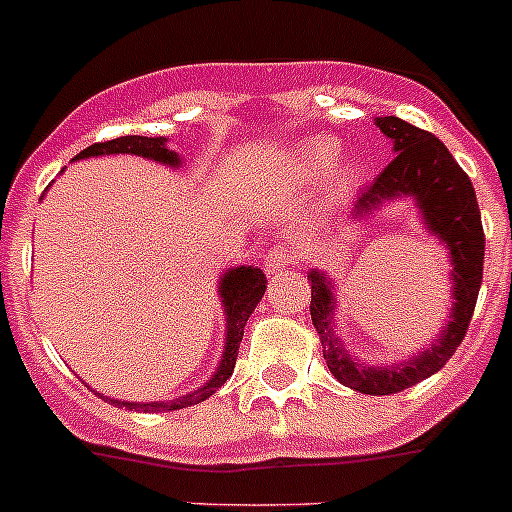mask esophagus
I'll use <instances>...</instances> for the list:
<instances>
[{
	"label": "esophagus",
	"instance_id": "esophagus-1",
	"mask_svg": "<svg viewBox=\"0 0 512 512\" xmlns=\"http://www.w3.org/2000/svg\"><path fill=\"white\" fill-rule=\"evenodd\" d=\"M297 261V251L289 243H279V246H271L269 251L264 253V266L269 274H279L287 266H292Z\"/></svg>",
	"mask_w": 512,
	"mask_h": 512
}]
</instances>
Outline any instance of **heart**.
<instances>
[{"mask_svg": "<svg viewBox=\"0 0 512 512\" xmlns=\"http://www.w3.org/2000/svg\"><path fill=\"white\" fill-rule=\"evenodd\" d=\"M337 157V144L332 139H312L297 152V170L302 172H322L327 170ZM348 175V170H342Z\"/></svg>", "mask_w": 512, "mask_h": 512, "instance_id": "1", "label": "heart"}]
</instances>
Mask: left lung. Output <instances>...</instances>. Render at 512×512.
<instances>
[{"label": "left lung", "mask_w": 512, "mask_h": 512, "mask_svg": "<svg viewBox=\"0 0 512 512\" xmlns=\"http://www.w3.org/2000/svg\"><path fill=\"white\" fill-rule=\"evenodd\" d=\"M375 126L391 139L396 157L373 185L358 192L350 210V223H368L375 210L398 200L414 203L424 231L442 243L452 266V307L447 325L439 330L431 345L411 353L406 360L365 365L345 348L342 337L337 335L335 281L320 269L309 271L307 279L312 284V325L320 335L322 355L330 373L342 386L358 393L391 396L442 370L454 350L462 345L480 294L485 233L470 177L464 175L449 149L434 134L398 116H375Z\"/></svg>", "instance_id": "obj_1"}]
</instances>
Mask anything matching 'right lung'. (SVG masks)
Segmentation results:
<instances>
[{"mask_svg":"<svg viewBox=\"0 0 512 512\" xmlns=\"http://www.w3.org/2000/svg\"><path fill=\"white\" fill-rule=\"evenodd\" d=\"M109 154H137L142 159H152V162L164 164V167H172L177 170L182 164V157L177 152H172L167 147V137H119L111 139V142H98L91 147L83 149L75 159H88V157H109ZM266 292V276L259 266H233V269H225L223 276L218 281V297L220 307L225 312V337H223V355L218 360V368L210 375L208 381L198 388V391H190L185 396H177L172 401H149V403H137V401H116L109 398L116 406H126L129 411H144V414H152V411H180L187 406H195V403L205 401V398L213 396L220 386H223L228 378L233 375L238 358V345L243 340V327H246L248 317L256 309V304L261 302Z\"/></svg>","mask_w":512,"mask_h":512,"instance_id":"right-lung-1","label":"right lung"}]
</instances>
